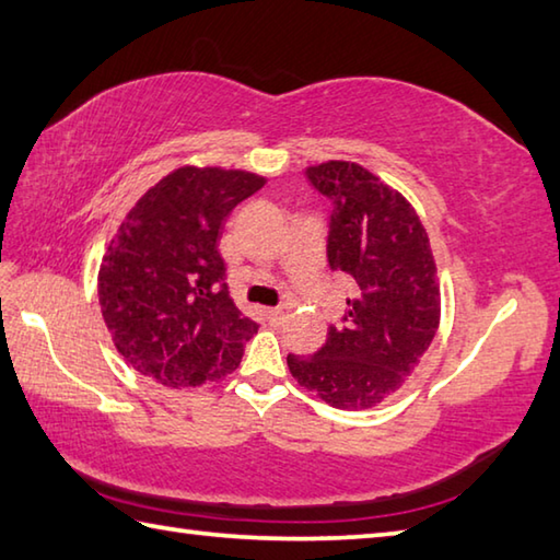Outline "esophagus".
<instances>
[{"label": "esophagus", "instance_id": "esophagus-1", "mask_svg": "<svg viewBox=\"0 0 560 560\" xmlns=\"http://www.w3.org/2000/svg\"><path fill=\"white\" fill-rule=\"evenodd\" d=\"M269 315V323L271 325H283L289 319V315H291V305H279V307H271V311L267 313Z\"/></svg>", "mask_w": 560, "mask_h": 560}]
</instances>
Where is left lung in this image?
<instances>
[{"label":"left lung","instance_id":"left-lung-1","mask_svg":"<svg viewBox=\"0 0 560 560\" xmlns=\"http://www.w3.org/2000/svg\"><path fill=\"white\" fill-rule=\"evenodd\" d=\"M331 201L327 259L353 279V299L325 347L289 353V371L337 409H368L407 383L440 323L435 259L413 207L363 165L327 161L305 171Z\"/></svg>","mask_w":560,"mask_h":560}]
</instances>
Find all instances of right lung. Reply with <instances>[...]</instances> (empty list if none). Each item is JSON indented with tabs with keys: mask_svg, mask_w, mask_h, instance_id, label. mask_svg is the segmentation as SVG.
<instances>
[{
	"mask_svg": "<svg viewBox=\"0 0 560 560\" xmlns=\"http://www.w3.org/2000/svg\"><path fill=\"white\" fill-rule=\"evenodd\" d=\"M261 185L255 173L185 165L127 213L103 257L98 299L115 349L141 375L177 389L241 365L259 325L231 299L219 237Z\"/></svg>",
	"mask_w": 560,
	"mask_h": 560,
	"instance_id": "add662e5",
	"label": "right lung"
}]
</instances>
